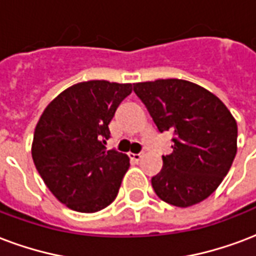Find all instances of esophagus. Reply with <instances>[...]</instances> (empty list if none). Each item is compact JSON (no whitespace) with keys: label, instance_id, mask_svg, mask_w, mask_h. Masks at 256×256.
I'll use <instances>...</instances> for the list:
<instances>
[{"label":"esophagus","instance_id":"esophagus-1","mask_svg":"<svg viewBox=\"0 0 256 256\" xmlns=\"http://www.w3.org/2000/svg\"><path fill=\"white\" fill-rule=\"evenodd\" d=\"M130 158L134 161V162H138L142 158V154H136V153H130Z\"/></svg>","mask_w":256,"mask_h":256}]
</instances>
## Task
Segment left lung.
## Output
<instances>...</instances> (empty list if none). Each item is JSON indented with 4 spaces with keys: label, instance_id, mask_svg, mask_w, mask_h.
Listing matches in <instances>:
<instances>
[{
    "label": "left lung",
    "instance_id": "1",
    "mask_svg": "<svg viewBox=\"0 0 256 256\" xmlns=\"http://www.w3.org/2000/svg\"><path fill=\"white\" fill-rule=\"evenodd\" d=\"M160 132H174L173 153L152 178L162 202L180 208L210 198L227 176L238 152L236 120L219 98L182 79L134 83Z\"/></svg>",
    "mask_w": 256,
    "mask_h": 256
}]
</instances>
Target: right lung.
Masks as SVG:
<instances>
[{"label": "right lung", "instance_id": "obj_1", "mask_svg": "<svg viewBox=\"0 0 256 256\" xmlns=\"http://www.w3.org/2000/svg\"><path fill=\"white\" fill-rule=\"evenodd\" d=\"M132 91V83L82 82L42 111L33 134V162L52 194L70 210L94 214L116 198L130 158L104 145L115 110Z\"/></svg>", "mask_w": 256, "mask_h": 256}]
</instances>
